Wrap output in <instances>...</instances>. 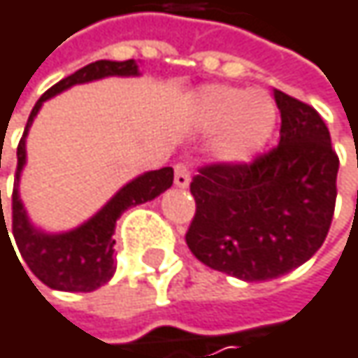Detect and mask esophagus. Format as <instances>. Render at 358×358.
Segmentation results:
<instances>
[{
    "mask_svg": "<svg viewBox=\"0 0 358 358\" xmlns=\"http://www.w3.org/2000/svg\"><path fill=\"white\" fill-rule=\"evenodd\" d=\"M174 182H176V186L178 188H186L188 184H190V170H188V166L184 164V162H178L176 166H174Z\"/></svg>",
    "mask_w": 358,
    "mask_h": 358,
    "instance_id": "esophagus-1",
    "label": "esophagus"
}]
</instances>
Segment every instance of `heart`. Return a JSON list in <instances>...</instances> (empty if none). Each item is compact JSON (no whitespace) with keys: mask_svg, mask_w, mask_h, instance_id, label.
<instances>
[{"mask_svg":"<svg viewBox=\"0 0 358 358\" xmlns=\"http://www.w3.org/2000/svg\"><path fill=\"white\" fill-rule=\"evenodd\" d=\"M196 117L205 130H220L215 151L222 159L252 157L275 128V106L265 93L234 87H207L196 97Z\"/></svg>","mask_w":358,"mask_h":358,"instance_id":"heart-1","label":"heart"}]
</instances>
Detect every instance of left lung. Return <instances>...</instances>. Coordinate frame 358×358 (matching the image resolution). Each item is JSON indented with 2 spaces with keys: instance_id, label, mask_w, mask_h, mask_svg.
Listing matches in <instances>:
<instances>
[{
  "instance_id": "left-lung-1",
  "label": "left lung",
  "mask_w": 358,
  "mask_h": 358,
  "mask_svg": "<svg viewBox=\"0 0 358 358\" xmlns=\"http://www.w3.org/2000/svg\"><path fill=\"white\" fill-rule=\"evenodd\" d=\"M280 145L250 164H209L190 182L192 255L245 282L280 278L323 245L336 207L340 159L322 115L273 91Z\"/></svg>"
}]
</instances>
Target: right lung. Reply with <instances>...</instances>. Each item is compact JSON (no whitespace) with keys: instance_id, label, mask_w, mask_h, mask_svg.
<instances>
[{"instance_id":"1","label":"right lung","mask_w":358,"mask_h":358,"mask_svg":"<svg viewBox=\"0 0 358 358\" xmlns=\"http://www.w3.org/2000/svg\"><path fill=\"white\" fill-rule=\"evenodd\" d=\"M138 66L134 59L126 62H109L99 59L93 62L74 74L66 76L57 85H53L49 91L41 95V99L35 103V108L29 115L24 134L18 143V166H16V180H14V192H12V232L14 241L18 245V250L29 265V269L36 278L53 288V290H64V292H93L99 286L111 280L115 271L113 263V232H115V222L117 217L141 203L153 201L159 196L164 190H168L174 182V170L172 168H162L153 172H145L138 178L130 180L126 186H122L108 203L83 226L62 232V234H47L43 230L35 228L27 215V209L20 201L18 192V182L20 172L27 164V134L29 128L33 126V120L43 106V101L51 99L53 95L83 83L99 80L106 76H136ZM0 209H1V192H0ZM3 211V209H1ZM6 230V220L1 215L0 232ZM10 238V236H8ZM24 269V267H22Z\"/></svg>"}]
</instances>
